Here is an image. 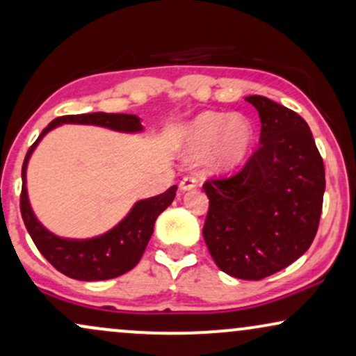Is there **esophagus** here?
<instances>
[{"label":"esophagus","instance_id":"esophagus-1","mask_svg":"<svg viewBox=\"0 0 356 356\" xmlns=\"http://www.w3.org/2000/svg\"><path fill=\"white\" fill-rule=\"evenodd\" d=\"M197 187V179L192 177V175H187V177H184L181 184H179V188H181L182 192H187V191H192V188Z\"/></svg>","mask_w":356,"mask_h":356}]
</instances>
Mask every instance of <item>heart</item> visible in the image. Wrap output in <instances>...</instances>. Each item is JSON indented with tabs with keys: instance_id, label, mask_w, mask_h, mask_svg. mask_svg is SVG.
Here are the masks:
<instances>
[{
	"instance_id": "obj_1",
	"label": "heart",
	"mask_w": 356,
	"mask_h": 356,
	"mask_svg": "<svg viewBox=\"0 0 356 356\" xmlns=\"http://www.w3.org/2000/svg\"><path fill=\"white\" fill-rule=\"evenodd\" d=\"M251 143L253 128L248 120L207 111L187 126L184 149L188 161H199L209 152V168L215 172H228L248 156Z\"/></svg>"
}]
</instances>
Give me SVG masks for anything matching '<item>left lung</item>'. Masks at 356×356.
<instances>
[{"instance_id":"8db88e82","label":"left lung","mask_w":356,"mask_h":356,"mask_svg":"<svg viewBox=\"0 0 356 356\" xmlns=\"http://www.w3.org/2000/svg\"><path fill=\"white\" fill-rule=\"evenodd\" d=\"M261 120L259 147L240 172L204 184V240L223 273L259 281L300 258L316 238L325 169L309 124L266 97H246Z\"/></svg>"}]
</instances>
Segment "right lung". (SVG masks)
I'll return each mask as SVG.
<instances>
[{
	"mask_svg": "<svg viewBox=\"0 0 356 356\" xmlns=\"http://www.w3.org/2000/svg\"><path fill=\"white\" fill-rule=\"evenodd\" d=\"M60 124H93L118 133H141V118H138L136 115L102 113V111L60 116L51 121L40 133L22 163L21 215L40 254L57 271L79 281H105V279L118 277L139 263L154 232L156 218L172 204L177 187L172 186L159 195L138 200L118 225L98 236L77 240V238H64L49 232L39 222L31 207L28 187H26V172H28L31 156L42 138Z\"/></svg>",
	"mask_w": 356,
	"mask_h": 356,
	"instance_id": "1",
	"label": "right lung"
}]
</instances>
